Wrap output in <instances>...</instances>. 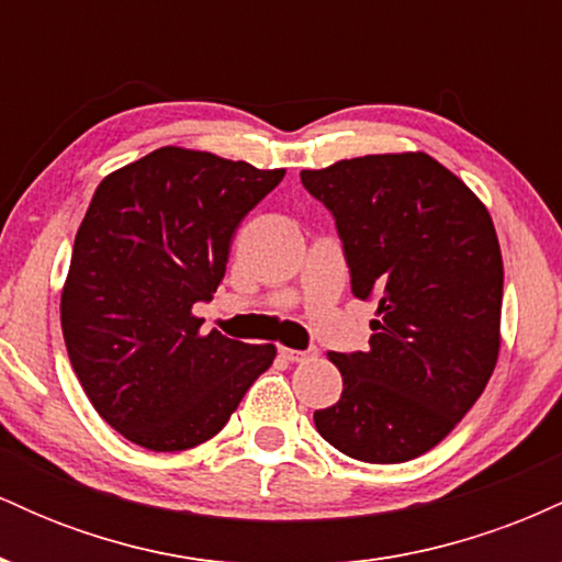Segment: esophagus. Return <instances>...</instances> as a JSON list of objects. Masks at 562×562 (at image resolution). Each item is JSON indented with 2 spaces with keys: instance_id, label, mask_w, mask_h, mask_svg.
I'll use <instances>...</instances> for the list:
<instances>
[{
  "instance_id": "34e87169",
  "label": "esophagus",
  "mask_w": 562,
  "mask_h": 562,
  "mask_svg": "<svg viewBox=\"0 0 562 562\" xmlns=\"http://www.w3.org/2000/svg\"><path fill=\"white\" fill-rule=\"evenodd\" d=\"M280 357H282V359H288V362L299 364V362H306V359L312 357V353H308V351H299V348H288V346H280Z\"/></svg>"
}]
</instances>
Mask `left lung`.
Returning a JSON list of instances; mask_svg holds the SVG:
<instances>
[{"label": "left lung", "instance_id": "obj_1", "mask_svg": "<svg viewBox=\"0 0 562 562\" xmlns=\"http://www.w3.org/2000/svg\"><path fill=\"white\" fill-rule=\"evenodd\" d=\"M333 211L359 299L378 303L367 351L327 353L344 378L314 412L362 462L415 460L479 402L502 346V250L488 209L428 153H380L301 171Z\"/></svg>", "mask_w": 562, "mask_h": 562}]
</instances>
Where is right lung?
<instances>
[{"label": "right lung", "mask_w": 562, "mask_h": 562, "mask_svg": "<svg viewBox=\"0 0 562 562\" xmlns=\"http://www.w3.org/2000/svg\"><path fill=\"white\" fill-rule=\"evenodd\" d=\"M285 177L166 145L102 179L60 293L83 393L111 428L150 451L214 438L272 367L274 344L200 333L192 314L222 282L237 224Z\"/></svg>", "instance_id": "add662e5"}]
</instances>
